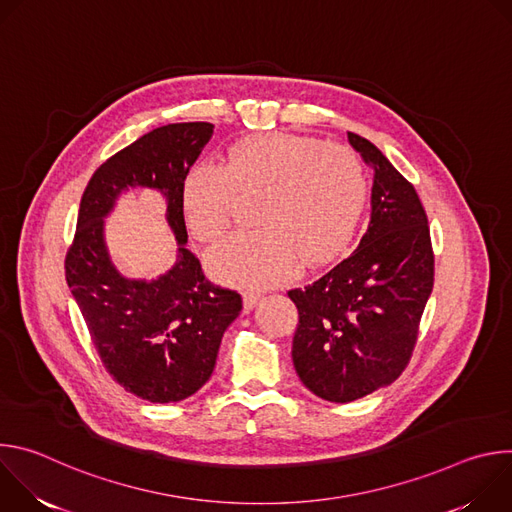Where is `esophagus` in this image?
<instances>
[{"instance_id": "34e87169", "label": "esophagus", "mask_w": 512, "mask_h": 512, "mask_svg": "<svg viewBox=\"0 0 512 512\" xmlns=\"http://www.w3.org/2000/svg\"><path fill=\"white\" fill-rule=\"evenodd\" d=\"M261 298H263V296L259 294V291H245V294H243V306H245V310H253Z\"/></svg>"}]
</instances>
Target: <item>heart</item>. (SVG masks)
I'll return each instance as SVG.
<instances>
[{
	"instance_id": "b5f03b06",
	"label": "heart",
	"mask_w": 512,
	"mask_h": 512,
	"mask_svg": "<svg viewBox=\"0 0 512 512\" xmlns=\"http://www.w3.org/2000/svg\"><path fill=\"white\" fill-rule=\"evenodd\" d=\"M261 192L255 225L208 253L210 271L227 283L267 287L340 257L352 243L369 202L360 160L342 145L291 133H261L237 141L223 166L194 164L182 180V212L202 243L221 239L237 194Z\"/></svg>"
}]
</instances>
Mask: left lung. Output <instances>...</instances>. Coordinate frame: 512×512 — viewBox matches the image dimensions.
<instances>
[{
	"mask_svg": "<svg viewBox=\"0 0 512 512\" xmlns=\"http://www.w3.org/2000/svg\"><path fill=\"white\" fill-rule=\"evenodd\" d=\"M348 141L375 168L369 229L334 269L287 291L300 314L291 346L296 373L332 403L399 379L433 289L427 214L413 184L369 139L348 131Z\"/></svg>",
	"mask_w": 512,
	"mask_h": 512,
	"instance_id": "left-lung-1",
	"label": "left lung"
}]
</instances>
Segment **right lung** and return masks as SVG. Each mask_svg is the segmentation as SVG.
Returning a JSON list of instances; mask_svg holds the SVG:
<instances>
[{"mask_svg":"<svg viewBox=\"0 0 512 512\" xmlns=\"http://www.w3.org/2000/svg\"><path fill=\"white\" fill-rule=\"evenodd\" d=\"M212 123H170L141 135L101 164L79 208L77 233L64 271L107 373L129 393L152 403L194 395L212 375L225 330L241 314L233 289L204 277L188 241L182 180L212 137ZM127 187L163 192L179 241L177 265L152 282L127 280L112 265L102 218Z\"/></svg>","mask_w":512,"mask_h":512,"instance_id":"obj_1","label":"right lung"}]
</instances>
